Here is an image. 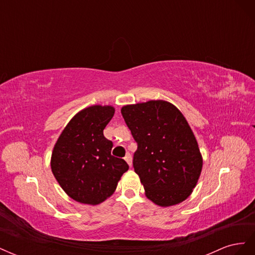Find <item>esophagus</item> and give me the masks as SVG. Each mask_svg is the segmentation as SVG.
I'll return each mask as SVG.
<instances>
[{
  "instance_id": "1",
  "label": "esophagus",
  "mask_w": 255,
  "mask_h": 255,
  "mask_svg": "<svg viewBox=\"0 0 255 255\" xmlns=\"http://www.w3.org/2000/svg\"><path fill=\"white\" fill-rule=\"evenodd\" d=\"M125 159L127 160V163L128 164V166H132V156H130V154H129V153H128V154H127L126 157H125Z\"/></svg>"
}]
</instances>
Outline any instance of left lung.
I'll return each mask as SVG.
<instances>
[{
  "instance_id": "8db88e82",
  "label": "left lung",
  "mask_w": 255,
  "mask_h": 255,
  "mask_svg": "<svg viewBox=\"0 0 255 255\" xmlns=\"http://www.w3.org/2000/svg\"><path fill=\"white\" fill-rule=\"evenodd\" d=\"M121 114L137 142L133 167L146 198L164 207L186 200L203 160L183 114L163 100L126 105Z\"/></svg>"
}]
</instances>
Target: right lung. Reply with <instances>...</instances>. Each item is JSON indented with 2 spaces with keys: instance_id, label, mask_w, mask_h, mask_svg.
I'll use <instances>...</instances> for the list:
<instances>
[{
  "instance_id": "right-lung-1",
  "label": "right lung",
  "mask_w": 255,
  "mask_h": 255,
  "mask_svg": "<svg viewBox=\"0 0 255 255\" xmlns=\"http://www.w3.org/2000/svg\"><path fill=\"white\" fill-rule=\"evenodd\" d=\"M114 114L113 106L87 107L70 120L54 145L52 172L66 194L80 203L105 201L128 169L125 159L112 155L113 142L103 135Z\"/></svg>"
}]
</instances>
